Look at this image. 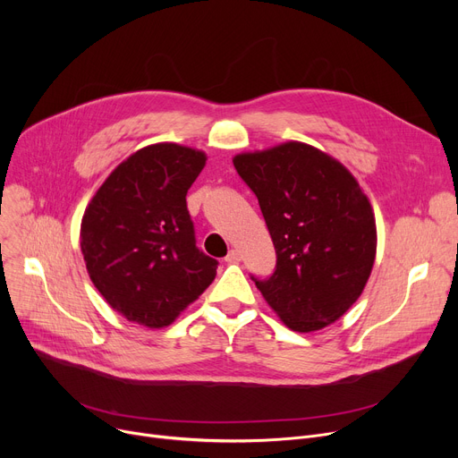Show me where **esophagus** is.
<instances>
[{"mask_svg":"<svg viewBox=\"0 0 458 458\" xmlns=\"http://www.w3.org/2000/svg\"><path fill=\"white\" fill-rule=\"evenodd\" d=\"M225 259H226V261H230V263H235V261L242 259V254H239V250L232 249V250L226 254V258H225Z\"/></svg>","mask_w":458,"mask_h":458,"instance_id":"esophagus-1","label":"esophagus"}]
</instances>
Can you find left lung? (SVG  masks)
<instances>
[{
  "label": "left lung",
  "mask_w": 458,
  "mask_h": 458,
  "mask_svg": "<svg viewBox=\"0 0 458 458\" xmlns=\"http://www.w3.org/2000/svg\"><path fill=\"white\" fill-rule=\"evenodd\" d=\"M237 174L258 197L276 269L256 287L295 332L338 321L362 295L377 252L373 208L332 156L290 140L237 154Z\"/></svg>",
  "instance_id": "8db88e82"
}]
</instances>
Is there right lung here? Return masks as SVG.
I'll return each mask as SVG.
<instances>
[{
  "label": "right lung",
  "mask_w": 458,
  "mask_h": 458,
  "mask_svg": "<svg viewBox=\"0 0 458 458\" xmlns=\"http://www.w3.org/2000/svg\"><path fill=\"white\" fill-rule=\"evenodd\" d=\"M206 159L176 142L144 147L114 168L83 213L87 273L131 323L168 327L216 275V259L197 249L185 202Z\"/></svg>",
  "instance_id": "obj_1"
}]
</instances>
